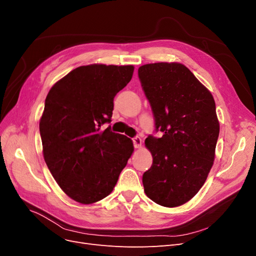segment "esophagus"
<instances>
[{
  "mask_svg": "<svg viewBox=\"0 0 256 256\" xmlns=\"http://www.w3.org/2000/svg\"><path fill=\"white\" fill-rule=\"evenodd\" d=\"M132 142H134V146L136 147V148H140L141 145H142V140L140 136H134L132 138Z\"/></svg>",
  "mask_w": 256,
  "mask_h": 256,
  "instance_id": "obj_1",
  "label": "esophagus"
}]
</instances>
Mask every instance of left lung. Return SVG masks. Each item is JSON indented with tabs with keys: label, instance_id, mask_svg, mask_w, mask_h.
Masks as SVG:
<instances>
[{
	"label": "left lung",
	"instance_id": "left-lung-1",
	"mask_svg": "<svg viewBox=\"0 0 256 256\" xmlns=\"http://www.w3.org/2000/svg\"><path fill=\"white\" fill-rule=\"evenodd\" d=\"M138 76L154 132H162L145 140L152 164L142 177L144 191L161 206H180L202 188L214 164L220 131L214 100L182 64H146Z\"/></svg>",
	"mask_w": 256,
	"mask_h": 256
}]
</instances>
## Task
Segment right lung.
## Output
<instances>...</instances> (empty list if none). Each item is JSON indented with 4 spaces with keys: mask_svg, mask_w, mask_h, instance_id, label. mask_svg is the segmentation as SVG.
Wrapping results in <instances>:
<instances>
[{
    "mask_svg": "<svg viewBox=\"0 0 256 256\" xmlns=\"http://www.w3.org/2000/svg\"><path fill=\"white\" fill-rule=\"evenodd\" d=\"M134 66L88 65L53 85L40 122L44 157L60 189L92 204L112 192L134 152L129 138L111 131L114 97L130 82Z\"/></svg>",
    "mask_w": 256,
    "mask_h": 256,
    "instance_id": "obj_1",
    "label": "right lung"
}]
</instances>
